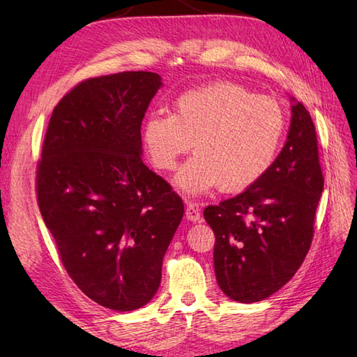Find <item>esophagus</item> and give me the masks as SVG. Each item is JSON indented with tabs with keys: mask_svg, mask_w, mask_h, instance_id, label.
<instances>
[{
	"mask_svg": "<svg viewBox=\"0 0 357 357\" xmlns=\"http://www.w3.org/2000/svg\"><path fill=\"white\" fill-rule=\"evenodd\" d=\"M185 216L188 221L192 222H201L202 218H201V208L196 202H188L187 204V210H185Z\"/></svg>",
	"mask_w": 357,
	"mask_h": 357,
	"instance_id": "obj_1",
	"label": "esophagus"
}]
</instances>
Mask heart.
Returning a JSON list of instances; mask_svg holds the SVG:
<instances>
[{
    "mask_svg": "<svg viewBox=\"0 0 357 357\" xmlns=\"http://www.w3.org/2000/svg\"><path fill=\"white\" fill-rule=\"evenodd\" d=\"M284 127L276 100L221 81L181 93L173 115H150L142 142L151 164L170 172L195 141L196 155L176 176L184 193L202 195L218 184L222 192H239L268 170Z\"/></svg>",
    "mask_w": 357,
    "mask_h": 357,
    "instance_id": "heart-1",
    "label": "heart"
}]
</instances>
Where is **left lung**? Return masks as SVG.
<instances>
[{
    "label": "left lung",
    "mask_w": 357,
    "mask_h": 357,
    "mask_svg": "<svg viewBox=\"0 0 357 357\" xmlns=\"http://www.w3.org/2000/svg\"><path fill=\"white\" fill-rule=\"evenodd\" d=\"M291 101L290 130L275 162L247 190L204 210L216 236L218 285L242 304L282 288L313 241L324 176L312 116L304 104Z\"/></svg>",
    "instance_id": "obj_1"
}]
</instances>
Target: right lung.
<instances>
[{
  "mask_svg": "<svg viewBox=\"0 0 357 357\" xmlns=\"http://www.w3.org/2000/svg\"><path fill=\"white\" fill-rule=\"evenodd\" d=\"M162 86L123 72L75 86L53 109L36 165V198L64 268L105 308L156 294L183 199L142 162L141 124Z\"/></svg>",
  "mask_w": 357,
  "mask_h": 357,
  "instance_id": "add662e5",
  "label": "right lung"
}]
</instances>
